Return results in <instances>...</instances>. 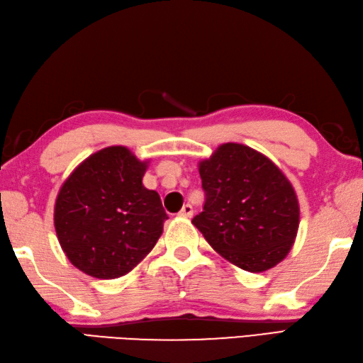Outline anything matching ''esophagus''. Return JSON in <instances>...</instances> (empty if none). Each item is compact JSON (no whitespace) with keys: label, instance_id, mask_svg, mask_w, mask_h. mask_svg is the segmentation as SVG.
<instances>
[{"label":"esophagus","instance_id":"34e87169","mask_svg":"<svg viewBox=\"0 0 363 363\" xmlns=\"http://www.w3.org/2000/svg\"><path fill=\"white\" fill-rule=\"evenodd\" d=\"M179 216H181V217H192V216H194V208L190 206L189 203L184 204L182 209H181V213H179Z\"/></svg>","mask_w":363,"mask_h":363}]
</instances>
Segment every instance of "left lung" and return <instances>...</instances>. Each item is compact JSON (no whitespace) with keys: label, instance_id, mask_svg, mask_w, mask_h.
<instances>
[{"label":"left lung","instance_id":"8db88e82","mask_svg":"<svg viewBox=\"0 0 363 363\" xmlns=\"http://www.w3.org/2000/svg\"><path fill=\"white\" fill-rule=\"evenodd\" d=\"M199 171L206 200L192 223L211 247L250 273L284 260L300 222L298 200L284 173L236 143L217 147Z\"/></svg>","mask_w":363,"mask_h":363}]
</instances>
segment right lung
<instances>
[{
    "label": "right lung",
    "mask_w": 363,
    "mask_h": 363,
    "mask_svg": "<svg viewBox=\"0 0 363 363\" xmlns=\"http://www.w3.org/2000/svg\"><path fill=\"white\" fill-rule=\"evenodd\" d=\"M147 162L123 146L98 150L72 171L58 192L55 232L77 269L98 279L131 272L168 219L160 195L143 186Z\"/></svg>",
    "instance_id": "1"
}]
</instances>
